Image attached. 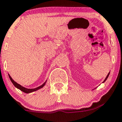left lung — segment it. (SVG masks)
<instances>
[{
    "instance_id": "8db88e82",
    "label": "left lung",
    "mask_w": 122,
    "mask_h": 122,
    "mask_svg": "<svg viewBox=\"0 0 122 122\" xmlns=\"http://www.w3.org/2000/svg\"><path fill=\"white\" fill-rule=\"evenodd\" d=\"M109 74H110V72H109V73H108V75H107V76H106V78H105V80H104V81H103V83H104V82H105V81H106V80H107V79L108 76H109Z\"/></svg>"
}]
</instances>
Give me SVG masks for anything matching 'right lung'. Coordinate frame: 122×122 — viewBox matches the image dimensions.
I'll return each mask as SVG.
<instances>
[{"label": "right lung", "mask_w": 122, "mask_h": 122, "mask_svg": "<svg viewBox=\"0 0 122 122\" xmlns=\"http://www.w3.org/2000/svg\"><path fill=\"white\" fill-rule=\"evenodd\" d=\"M9 77L11 81H12V83L13 84V85H14V86L16 87V88L20 89V90L21 91L23 92H25V93H29L33 92L36 91V90H39V89L42 88V87H43V86L45 85V84H46V81H46L45 83H44L43 84V85H41V86H39V87H36V88H35V89H27V88H25V87H23V86H21L20 85H19V84H18V83H16V81H14V80L12 79V77H11V76H10L9 75Z\"/></svg>", "instance_id": "right-lung-1"}]
</instances>
